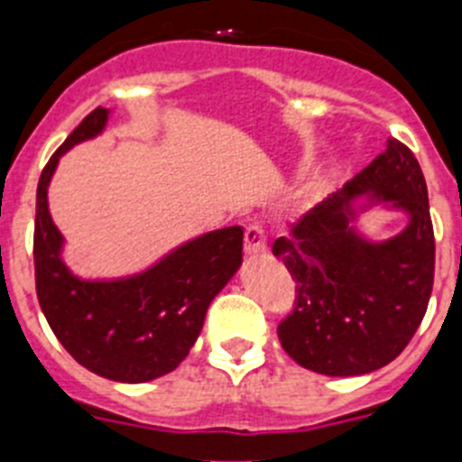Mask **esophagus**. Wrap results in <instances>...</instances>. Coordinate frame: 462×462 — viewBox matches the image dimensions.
<instances>
[{"mask_svg":"<svg viewBox=\"0 0 462 462\" xmlns=\"http://www.w3.org/2000/svg\"><path fill=\"white\" fill-rule=\"evenodd\" d=\"M266 250H268V243H266L263 228L256 226V224L247 226V231H245V254L259 256V254H266Z\"/></svg>","mask_w":462,"mask_h":462,"instance_id":"esophagus-1","label":"esophagus"}]
</instances>
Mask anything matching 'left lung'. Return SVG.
<instances>
[{
  "mask_svg": "<svg viewBox=\"0 0 462 462\" xmlns=\"http://www.w3.org/2000/svg\"><path fill=\"white\" fill-rule=\"evenodd\" d=\"M402 211L406 226L374 241L357 226L365 211ZM296 280V308L277 333L284 352L326 377H358L389 365L426 314L435 273L428 187L395 138L352 182L273 243Z\"/></svg>",
  "mask_w": 462,
  "mask_h": 462,
  "instance_id": "1",
  "label": "left lung"
}]
</instances>
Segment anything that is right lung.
Here are the masks:
<instances>
[{
	"mask_svg": "<svg viewBox=\"0 0 462 462\" xmlns=\"http://www.w3.org/2000/svg\"><path fill=\"white\" fill-rule=\"evenodd\" d=\"M110 108L92 110L41 173L36 189V296L57 340L99 377L143 383L185 361L201 333L212 298L243 266V226L185 240L143 271L120 277H80L64 261L62 231L48 206L60 159L101 136Z\"/></svg>",
	"mask_w": 462,
	"mask_h": 462,
	"instance_id": "obj_1",
	"label": "right lung"
}]
</instances>
